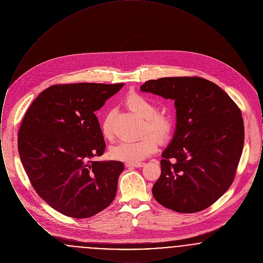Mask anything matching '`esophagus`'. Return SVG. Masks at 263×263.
<instances>
[{"label":"esophagus","mask_w":263,"mask_h":263,"mask_svg":"<svg viewBox=\"0 0 263 263\" xmlns=\"http://www.w3.org/2000/svg\"><path fill=\"white\" fill-rule=\"evenodd\" d=\"M145 165V163H126L125 166L126 167H142V166H144Z\"/></svg>","instance_id":"esophagus-1"}]
</instances>
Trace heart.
<instances>
[{
  "label": "heart",
  "mask_w": 263,
  "mask_h": 263,
  "mask_svg": "<svg viewBox=\"0 0 263 263\" xmlns=\"http://www.w3.org/2000/svg\"><path fill=\"white\" fill-rule=\"evenodd\" d=\"M126 106L145 118L142 134L145 135L139 140H121L112 145L109 149V156L115 161L126 163H139L151 156L157 150L159 143L164 144L168 142L175 133V121L172 116L158 112V106L153 100L141 96L137 92H130L125 99ZM115 110L110 109L103 116L100 130L106 140H112L114 137L113 121ZM153 134L154 136L149 135Z\"/></svg>",
  "instance_id": "b5f03b06"
}]
</instances>
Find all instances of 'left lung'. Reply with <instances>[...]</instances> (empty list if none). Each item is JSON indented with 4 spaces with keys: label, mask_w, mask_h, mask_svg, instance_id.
I'll return each instance as SVG.
<instances>
[{
    "label": "left lung",
    "mask_w": 263,
    "mask_h": 263,
    "mask_svg": "<svg viewBox=\"0 0 263 263\" xmlns=\"http://www.w3.org/2000/svg\"><path fill=\"white\" fill-rule=\"evenodd\" d=\"M140 89L175 100L176 128L162 154L152 192L179 213L202 211L231 186L245 142L241 111L225 91L200 77L150 80Z\"/></svg>",
    "instance_id": "left-lung-1"
}]
</instances>
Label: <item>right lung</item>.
I'll return each mask as SVG.
<instances>
[{
	"instance_id": "1",
	"label": "right lung",
	"mask_w": 263,
	"mask_h": 263,
	"mask_svg": "<svg viewBox=\"0 0 263 263\" xmlns=\"http://www.w3.org/2000/svg\"><path fill=\"white\" fill-rule=\"evenodd\" d=\"M124 84L51 86L25 113L17 134L18 154L31 185L53 209L84 219L110 205L122 162H97L105 150L95 111Z\"/></svg>"
}]
</instances>
